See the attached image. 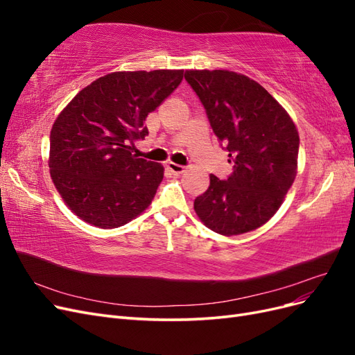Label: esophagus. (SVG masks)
<instances>
[{"mask_svg":"<svg viewBox=\"0 0 355 355\" xmlns=\"http://www.w3.org/2000/svg\"><path fill=\"white\" fill-rule=\"evenodd\" d=\"M167 168L171 171L173 175H182L185 171V167L180 166V164H176V163H168L167 164Z\"/></svg>","mask_w":355,"mask_h":355,"instance_id":"34e87169","label":"esophagus"}]
</instances>
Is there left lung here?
I'll use <instances>...</instances> for the list:
<instances>
[{
  "label": "left lung",
  "instance_id": "obj_1",
  "mask_svg": "<svg viewBox=\"0 0 355 355\" xmlns=\"http://www.w3.org/2000/svg\"><path fill=\"white\" fill-rule=\"evenodd\" d=\"M234 171L210 175L194 201L201 222L222 235L262 227L280 209L297 173L299 135L292 118L259 83L225 69L187 71Z\"/></svg>",
  "mask_w": 355,
  "mask_h": 355
}]
</instances>
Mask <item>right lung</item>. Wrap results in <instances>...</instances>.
I'll return each mask as SVG.
<instances>
[{
	"instance_id": "add662e5",
	"label": "right lung",
	"mask_w": 355,
	"mask_h": 355,
	"mask_svg": "<svg viewBox=\"0 0 355 355\" xmlns=\"http://www.w3.org/2000/svg\"><path fill=\"white\" fill-rule=\"evenodd\" d=\"M184 78L182 69L112 72L84 87L50 132L49 167L59 194L80 219L118 228L151 204L164 167L137 158L144 121Z\"/></svg>"
}]
</instances>
